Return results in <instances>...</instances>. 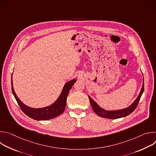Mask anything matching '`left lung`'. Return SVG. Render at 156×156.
<instances>
[{
  "instance_id": "1",
  "label": "left lung",
  "mask_w": 156,
  "mask_h": 156,
  "mask_svg": "<svg viewBox=\"0 0 156 156\" xmlns=\"http://www.w3.org/2000/svg\"><path fill=\"white\" fill-rule=\"evenodd\" d=\"M143 91H144V78H143L141 90L140 91V93L138 96L135 99V101L133 102L130 105H129L126 108L119 109V110H107L104 109L103 108L101 107L89 95H88V98L90 99V104L93 108V110L98 115L105 119H120L122 117H126L129 115L135 110V109L138 105V104L143 93Z\"/></svg>"
}]
</instances>
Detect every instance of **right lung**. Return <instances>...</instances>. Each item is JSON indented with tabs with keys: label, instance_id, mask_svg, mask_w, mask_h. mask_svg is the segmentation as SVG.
<instances>
[{
	"label": "right lung",
	"instance_id": "add662e5",
	"mask_svg": "<svg viewBox=\"0 0 156 156\" xmlns=\"http://www.w3.org/2000/svg\"><path fill=\"white\" fill-rule=\"evenodd\" d=\"M13 75V73H12ZM76 81V79H73L70 81L66 82L63 89L62 91L59 95L57 100L51 105L42 108H32L22 102L20 99L16 96L13 86L12 76V91L13 94L17 101L19 106L20 107L22 111L29 117L36 120H47L52 119L58 117L61 115L65 110L66 99H67L68 94L72 87L74 83Z\"/></svg>",
	"mask_w": 156,
	"mask_h": 156
}]
</instances>
